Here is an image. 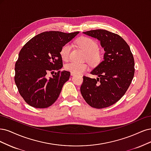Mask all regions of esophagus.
Masks as SVG:
<instances>
[{"label": "esophagus", "instance_id": "1", "mask_svg": "<svg viewBox=\"0 0 151 151\" xmlns=\"http://www.w3.org/2000/svg\"><path fill=\"white\" fill-rule=\"evenodd\" d=\"M75 75V74L74 73H72V72H71V76H73V75Z\"/></svg>", "mask_w": 151, "mask_h": 151}]
</instances>
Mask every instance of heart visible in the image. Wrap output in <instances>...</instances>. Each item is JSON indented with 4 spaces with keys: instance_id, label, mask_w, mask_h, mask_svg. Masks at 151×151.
I'll return each mask as SVG.
<instances>
[{
    "instance_id": "heart-1",
    "label": "heart",
    "mask_w": 151,
    "mask_h": 151,
    "mask_svg": "<svg viewBox=\"0 0 151 151\" xmlns=\"http://www.w3.org/2000/svg\"><path fill=\"white\" fill-rule=\"evenodd\" d=\"M76 45L85 53V59L90 64L96 65L100 63L102 58L101 53L98 50L96 42L93 39L81 37L77 40ZM71 50V46L70 43H66L61 47L60 55L63 60L66 61L69 59ZM65 69L75 74H80L88 70L89 67L86 63L70 62L65 65Z\"/></svg>"
}]
</instances>
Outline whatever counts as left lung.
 Returning <instances> with one entry per match:
<instances>
[{"instance_id":"obj_1","label":"left lung","mask_w":151,"mask_h":151,"mask_svg":"<svg viewBox=\"0 0 151 151\" xmlns=\"http://www.w3.org/2000/svg\"><path fill=\"white\" fill-rule=\"evenodd\" d=\"M83 33L100 41L105 52L104 60L91 72L99 77L83 76L81 93L91 107H108L118 101L129 88L135 73L134 56L128 44L116 34L104 29Z\"/></svg>"}]
</instances>
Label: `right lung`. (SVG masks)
<instances>
[{
  "instance_id": "right-lung-1",
  "label": "right lung",
  "mask_w": 151,
  "mask_h": 151,
  "mask_svg": "<svg viewBox=\"0 0 151 151\" xmlns=\"http://www.w3.org/2000/svg\"><path fill=\"white\" fill-rule=\"evenodd\" d=\"M78 33L44 32L22 47L15 65L14 80L19 93L28 105L37 109L47 108L58 99L70 76V71H60L63 67L61 48ZM54 70L58 71L47 79V73Z\"/></svg>"
}]
</instances>
